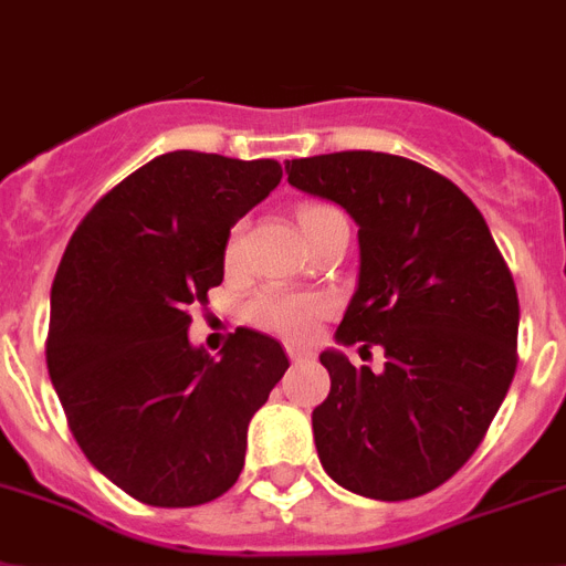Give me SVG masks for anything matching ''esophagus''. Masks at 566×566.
Instances as JSON below:
<instances>
[{"label": "esophagus", "mask_w": 566, "mask_h": 566, "mask_svg": "<svg viewBox=\"0 0 566 566\" xmlns=\"http://www.w3.org/2000/svg\"><path fill=\"white\" fill-rule=\"evenodd\" d=\"M286 353H289V358H292L294 364H297V361H306V358H312V353H310V349H303V347H294V344H289V347H286Z\"/></svg>", "instance_id": "1"}]
</instances>
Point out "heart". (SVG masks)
<instances>
[{
  "label": "heart",
  "mask_w": 566,
  "mask_h": 566,
  "mask_svg": "<svg viewBox=\"0 0 566 566\" xmlns=\"http://www.w3.org/2000/svg\"><path fill=\"white\" fill-rule=\"evenodd\" d=\"M333 210L329 205H303L301 208V226L310 231L321 213ZM242 256V231L233 228L226 242V265H237ZM333 312V301L326 294L317 292H297L286 286H269L256 294L249 306V321L265 333L283 335L289 340H306L315 335L317 324Z\"/></svg>",
  "instance_id": "1"
}]
</instances>
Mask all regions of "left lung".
<instances>
[{
    "mask_svg": "<svg viewBox=\"0 0 566 566\" xmlns=\"http://www.w3.org/2000/svg\"><path fill=\"white\" fill-rule=\"evenodd\" d=\"M289 185L358 226V289L335 340L385 349V373L321 353L333 387L312 431L349 492L410 501L483 442L517 367V292L483 213L431 167L347 149L286 161Z\"/></svg>",
    "mask_w": 566,
    "mask_h": 566,
    "instance_id": "left-lung-1",
    "label": "left lung"
}]
</instances>
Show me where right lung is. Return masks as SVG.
<instances>
[{
  "label": "right lung",
  "mask_w": 566,
  "mask_h": 566,
  "mask_svg": "<svg viewBox=\"0 0 566 566\" xmlns=\"http://www.w3.org/2000/svg\"><path fill=\"white\" fill-rule=\"evenodd\" d=\"M274 158L176 149L88 210L51 286V385L101 474L147 506H202L245 465L249 422L289 367L277 340L240 326L213 358L190 312L222 283L226 242L280 185Z\"/></svg>",
  "instance_id": "right-lung-1"
}]
</instances>
